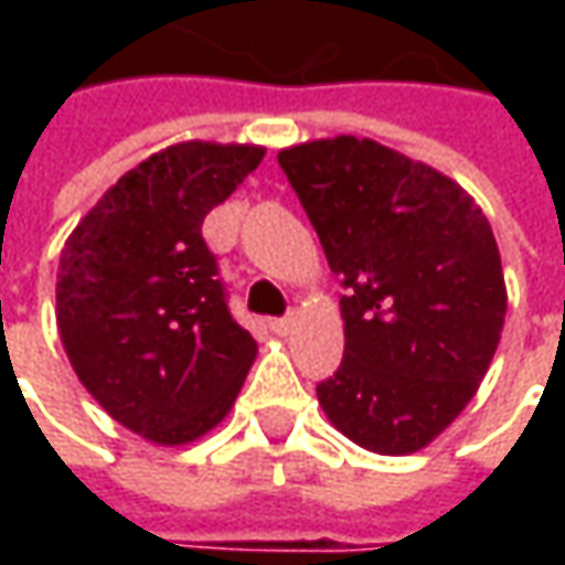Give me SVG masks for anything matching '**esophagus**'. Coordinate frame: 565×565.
Returning <instances> with one entry per match:
<instances>
[{"instance_id": "34e87169", "label": "esophagus", "mask_w": 565, "mask_h": 565, "mask_svg": "<svg viewBox=\"0 0 565 565\" xmlns=\"http://www.w3.org/2000/svg\"><path fill=\"white\" fill-rule=\"evenodd\" d=\"M292 327H295V317H276L270 323V330L276 333V337H286V333H292Z\"/></svg>"}]
</instances>
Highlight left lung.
I'll use <instances>...</instances> for the list:
<instances>
[{"label": "left lung", "mask_w": 565, "mask_h": 565, "mask_svg": "<svg viewBox=\"0 0 565 565\" xmlns=\"http://www.w3.org/2000/svg\"><path fill=\"white\" fill-rule=\"evenodd\" d=\"M279 166L345 289V352L317 399L352 444L418 452L500 345L507 282L488 216L449 175L371 138L295 143Z\"/></svg>", "instance_id": "left-lung-1"}]
</instances>
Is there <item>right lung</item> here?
Returning <instances> with one entry per match:
<instances>
[{"label":"right lung","mask_w":565,"mask_h":565,"mask_svg":"<svg viewBox=\"0 0 565 565\" xmlns=\"http://www.w3.org/2000/svg\"><path fill=\"white\" fill-rule=\"evenodd\" d=\"M264 160L257 143L182 141L109 188L68 235L55 323L84 390L150 444L223 422L257 342L226 308L201 226Z\"/></svg>","instance_id":"right-lung-1"}]
</instances>
